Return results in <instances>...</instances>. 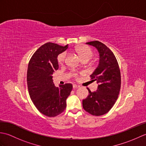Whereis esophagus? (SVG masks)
Segmentation results:
<instances>
[{
	"instance_id": "obj_1",
	"label": "esophagus",
	"mask_w": 146,
	"mask_h": 146,
	"mask_svg": "<svg viewBox=\"0 0 146 146\" xmlns=\"http://www.w3.org/2000/svg\"><path fill=\"white\" fill-rule=\"evenodd\" d=\"M73 88H77L80 87V86L78 85H76V84H73Z\"/></svg>"
}]
</instances>
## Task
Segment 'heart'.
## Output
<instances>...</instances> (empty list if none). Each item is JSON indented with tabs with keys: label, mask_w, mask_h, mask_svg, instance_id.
<instances>
[{
	"label": "heart",
	"mask_w": 146,
	"mask_h": 146,
	"mask_svg": "<svg viewBox=\"0 0 146 146\" xmlns=\"http://www.w3.org/2000/svg\"><path fill=\"white\" fill-rule=\"evenodd\" d=\"M76 51L80 56V58L82 59V61H88L92 58L94 56V52L92 49L86 45H81L78 46L76 48ZM67 56V52L66 51L62 52L61 53L58 54L57 57V61L59 64H63ZM71 75L73 76L74 78H77L78 77V73L75 70H72L71 72Z\"/></svg>",
	"instance_id": "b5f03b06"
}]
</instances>
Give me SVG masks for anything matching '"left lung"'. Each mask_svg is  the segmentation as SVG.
<instances>
[{
  "label": "left lung",
  "instance_id": "left-lung-1",
  "mask_svg": "<svg viewBox=\"0 0 146 146\" xmlns=\"http://www.w3.org/2000/svg\"><path fill=\"white\" fill-rule=\"evenodd\" d=\"M94 46L100 53L97 68L90 75L92 81L98 84L97 90L92 92L83 100V108L90 114L100 116L107 113L117 100L120 90L121 76L119 64L113 52L106 45L94 41L86 42Z\"/></svg>",
  "mask_w": 146,
  "mask_h": 146
}]
</instances>
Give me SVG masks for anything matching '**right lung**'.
Instances as JSON below:
<instances>
[{"instance_id": "add662e5", "label": "right lung", "mask_w": 146, "mask_h": 146, "mask_svg": "<svg viewBox=\"0 0 146 146\" xmlns=\"http://www.w3.org/2000/svg\"><path fill=\"white\" fill-rule=\"evenodd\" d=\"M68 45L52 42L41 46L29 62L27 83L31 98L41 113L49 117L61 114L66 107V100L73 89L71 83L56 87L52 75L59 68L57 57Z\"/></svg>"}]
</instances>
